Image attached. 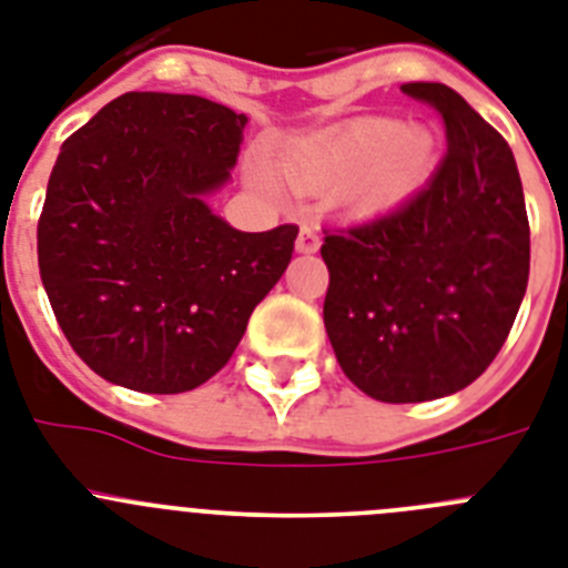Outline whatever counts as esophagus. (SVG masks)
<instances>
[{"label": "esophagus", "mask_w": 568, "mask_h": 568, "mask_svg": "<svg viewBox=\"0 0 568 568\" xmlns=\"http://www.w3.org/2000/svg\"><path fill=\"white\" fill-rule=\"evenodd\" d=\"M322 246V237H318L316 230H310V226H302L298 237H295V252H302V255H313V252Z\"/></svg>", "instance_id": "34e87169"}]
</instances>
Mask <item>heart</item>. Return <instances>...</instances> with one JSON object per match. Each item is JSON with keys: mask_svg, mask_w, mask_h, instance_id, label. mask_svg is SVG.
Listing matches in <instances>:
<instances>
[{"mask_svg": "<svg viewBox=\"0 0 568 568\" xmlns=\"http://www.w3.org/2000/svg\"><path fill=\"white\" fill-rule=\"evenodd\" d=\"M430 163V132L419 125L402 129L387 118H365L302 149L290 160V174L304 186L353 183V210L382 212L408 201L428 178Z\"/></svg>", "mask_w": 568, "mask_h": 568, "instance_id": "1", "label": "heart"}]
</instances>
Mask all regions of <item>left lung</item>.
Masks as SVG:
<instances>
[{"label":"left lung","instance_id":"obj_1","mask_svg":"<svg viewBox=\"0 0 568 568\" xmlns=\"http://www.w3.org/2000/svg\"><path fill=\"white\" fill-rule=\"evenodd\" d=\"M402 91L439 111L448 152L414 197L324 232V327L344 376L379 402L471 385L500 353L528 284V217L515 154L443 82Z\"/></svg>","mask_w":568,"mask_h":568}]
</instances>
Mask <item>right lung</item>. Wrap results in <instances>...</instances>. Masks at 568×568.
<instances>
[{
	"label": "right lung",
	"mask_w": 568,
	"mask_h": 568,
	"mask_svg": "<svg viewBox=\"0 0 568 568\" xmlns=\"http://www.w3.org/2000/svg\"><path fill=\"white\" fill-rule=\"evenodd\" d=\"M246 114L129 91L62 143L37 226L42 287L77 356L140 394H183L230 362L287 270L298 226L241 232L206 197Z\"/></svg>",
	"instance_id": "1"
}]
</instances>
